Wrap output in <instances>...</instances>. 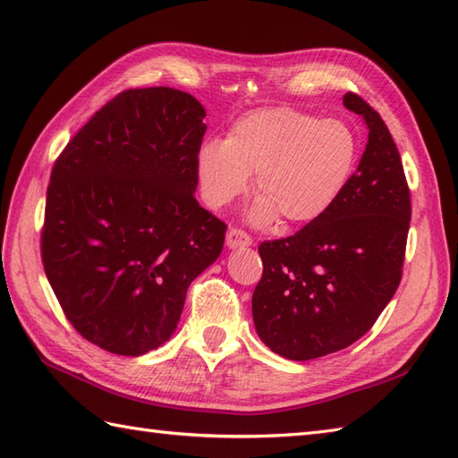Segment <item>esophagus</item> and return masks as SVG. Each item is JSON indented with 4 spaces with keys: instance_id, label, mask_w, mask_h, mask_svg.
I'll return each instance as SVG.
<instances>
[{
    "instance_id": "34e87169",
    "label": "esophagus",
    "mask_w": 458,
    "mask_h": 458,
    "mask_svg": "<svg viewBox=\"0 0 458 458\" xmlns=\"http://www.w3.org/2000/svg\"><path fill=\"white\" fill-rule=\"evenodd\" d=\"M226 244H228V248L250 246L251 244V238L242 228H230L228 234H226Z\"/></svg>"
}]
</instances>
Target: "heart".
<instances>
[{
  "label": "heart",
  "instance_id": "heart-1",
  "mask_svg": "<svg viewBox=\"0 0 458 458\" xmlns=\"http://www.w3.org/2000/svg\"><path fill=\"white\" fill-rule=\"evenodd\" d=\"M360 159V140L343 120L293 108L251 110L226 140L202 143L197 157L202 194L212 208L244 197L256 174L259 200L251 220L307 226L335 207Z\"/></svg>",
  "mask_w": 458,
  "mask_h": 458
}]
</instances>
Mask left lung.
Wrapping results in <instances>:
<instances>
[{
  "label": "left lung",
  "instance_id": "8db88e82",
  "mask_svg": "<svg viewBox=\"0 0 458 458\" xmlns=\"http://www.w3.org/2000/svg\"><path fill=\"white\" fill-rule=\"evenodd\" d=\"M368 145L336 204L297 234L261 242L264 274L251 295L259 338L289 360H313L354 344L400 287L411 220L400 151L379 114L348 92Z\"/></svg>",
  "mask_w": 458,
  "mask_h": 458
}]
</instances>
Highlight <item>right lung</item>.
<instances>
[{
    "instance_id": "1",
    "label": "right lung",
    "mask_w": 458,
    "mask_h": 458,
    "mask_svg": "<svg viewBox=\"0 0 458 458\" xmlns=\"http://www.w3.org/2000/svg\"><path fill=\"white\" fill-rule=\"evenodd\" d=\"M204 115L169 86L123 90L55 161L45 274L68 323L112 354L169 340L191 281L222 251L226 224L194 199Z\"/></svg>"
}]
</instances>
